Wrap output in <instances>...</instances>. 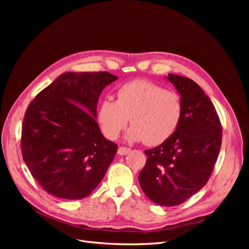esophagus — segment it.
Returning <instances> with one entry per match:
<instances>
[{
  "mask_svg": "<svg viewBox=\"0 0 249 249\" xmlns=\"http://www.w3.org/2000/svg\"><path fill=\"white\" fill-rule=\"evenodd\" d=\"M130 148L129 147H125V146H120L119 148H118V155H120V156H124V155H126L127 153L130 152Z\"/></svg>",
  "mask_w": 249,
  "mask_h": 249,
  "instance_id": "obj_1",
  "label": "esophagus"
}]
</instances>
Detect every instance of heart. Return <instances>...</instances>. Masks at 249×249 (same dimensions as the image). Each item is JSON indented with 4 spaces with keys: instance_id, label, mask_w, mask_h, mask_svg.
Returning <instances> with one entry per match:
<instances>
[{
    "instance_id": "obj_1",
    "label": "heart",
    "mask_w": 249,
    "mask_h": 249,
    "mask_svg": "<svg viewBox=\"0 0 249 249\" xmlns=\"http://www.w3.org/2000/svg\"><path fill=\"white\" fill-rule=\"evenodd\" d=\"M183 106L176 91L145 80H135L120 86L116 101L104 99L97 108V122L105 136L115 140L129 124L126 138L159 145L178 129Z\"/></svg>"
}]
</instances>
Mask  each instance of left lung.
<instances>
[{
  "label": "left lung",
  "instance_id": "obj_1",
  "mask_svg": "<svg viewBox=\"0 0 249 249\" xmlns=\"http://www.w3.org/2000/svg\"><path fill=\"white\" fill-rule=\"evenodd\" d=\"M180 94L178 129L159 146L145 150L139 184L157 205L178 206L207 184L220 152L222 126L212 102L193 80L168 73Z\"/></svg>",
  "mask_w": 249,
  "mask_h": 249
}]
</instances>
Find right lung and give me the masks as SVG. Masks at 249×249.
I'll return each instance as SVG.
<instances>
[{
	"label": "right lung",
	"instance_id": "right-lung-1",
	"mask_svg": "<svg viewBox=\"0 0 249 249\" xmlns=\"http://www.w3.org/2000/svg\"><path fill=\"white\" fill-rule=\"evenodd\" d=\"M107 71L64 72L35 96L21 126V155L43 190L63 199L87 197L117 152L95 122Z\"/></svg>",
	"mask_w": 249,
	"mask_h": 249
}]
</instances>
